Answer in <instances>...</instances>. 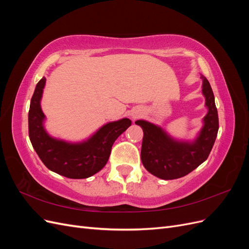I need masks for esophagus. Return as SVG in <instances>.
I'll return each mask as SVG.
<instances>
[{
	"label": "esophagus",
	"instance_id": "1",
	"mask_svg": "<svg viewBox=\"0 0 249 249\" xmlns=\"http://www.w3.org/2000/svg\"><path fill=\"white\" fill-rule=\"evenodd\" d=\"M137 116H138L137 113H132V118H137Z\"/></svg>",
	"mask_w": 249,
	"mask_h": 249
}]
</instances>
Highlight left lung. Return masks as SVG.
<instances>
[{
    "label": "left lung",
    "instance_id": "8db88e82",
    "mask_svg": "<svg viewBox=\"0 0 249 249\" xmlns=\"http://www.w3.org/2000/svg\"><path fill=\"white\" fill-rule=\"evenodd\" d=\"M202 79V94L206 99L207 115L197 137L193 141L172 138L161 126L146 120L135 124L143 130L141 161L145 169L162 179H176L187 176L205 162L217 137L219 123L213 90L206 77Z\"/></svg>",
    "mask_w": 249,
    "mask_h": 249
}]
</instances>
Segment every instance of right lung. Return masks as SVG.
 Returning <instances> with one entry per match:
<instances>
[{"label":"right lung","mask_w":249,"mask_h":249,"mask_svg":"<svg viewBox=\"0 0 249 249\" xmlns=\"http://www.w3.org/2000/svg\"><path fill=\"white\" fill-rule=\"evenodd\" d=\"M46 78L35 87L29 110V137L33 148L46 166L60 176L86 178L99 172L107 164L114 141L132 124L129 118L108 123L91 137L71 143L50 136L43 126L46 119L40 101Z\"/></svg>","instance_id":"obj_1"}]
</instances>
